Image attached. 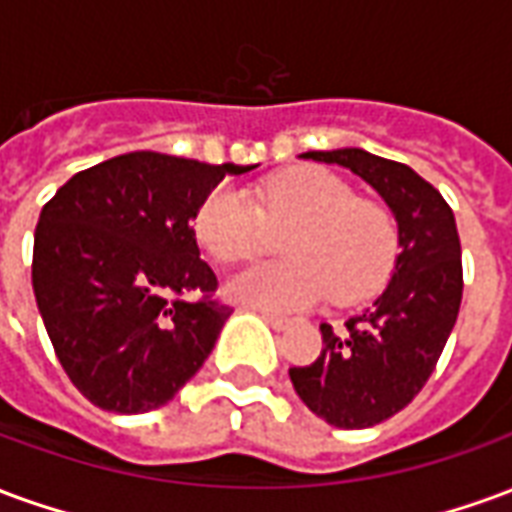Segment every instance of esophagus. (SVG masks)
Returning a JSON list of instances; mask_svg holds the SVG:
<instances>
[{"mask_svg":"<svg viewBox=\"0 0 512 512\" xmlns=\"http://www.w3.org/2000/svg\"><path fill=\"white\" fill-rule=\"evenodd\" d=\"M263 315V321L271 326V329H277V332H282V329H288L290 321L288 318H282V315H274V312H260Z\"/></svg>","mask_w":512,"mask_h":512,"instance_id":"1","label":"esophagus"}]
</instances>
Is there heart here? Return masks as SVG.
Masks as SVG:
<instances>
[{
  "label": "heart",
  "instance_id": "heart-1",
  "mask_svg": "<svg viewBox=\"0 0 512 512\" xmlns=\"http://www.w3.org/2000/svg\"><path fill=\"white\" fill-rule=\"evenodd\" d=\"M194 233L219 263L263 255L282 235L285 260L257 263L227 279V296L246 307L290 312L332 290L340 304L373 293L397 255L392 211L326 169H293L260 191V208L233 186L202 200Z\"/></svg>",
  "mask_w": 512,
  "mask_h": 512
}]
</instances>
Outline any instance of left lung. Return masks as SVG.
<instances>
[{
    "mask_svg": "<svg viewBox=\"0 0 512 512\" xmlns=\"http://www.w3.org/2000/svg\"><path fill=\"white\" fill-rule=\"evenodd\" d=\"M301 158L351 169L395 213L400 255L384 293L348 318L343 332L321 323V356L290 367L293 389L312 414L334 428H373L417 397L447 345L463 296L461 238L450 205L406 164L362 147Z\"/></svg>",
    "mask_w": 512,
    "mask_h": 512,
    "instance_id": "left-lung-1",
    "label": "left lung"
}]
</instances>
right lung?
<instances>
[{"label":"right lung","mask_w":512,"mask_h":512,"mask_svg":"<svg viewBox=\"0 0 512 512\" xmlns=\"http://www.w3.org/2000/svg\"><path fill=\"white\" fill-rule=\"evenodd\" d=\"M249 169L136 150L76 172L43 205L35 301L62 370L90 403L153 411L208 359L233 310L213 299L216 274L191 224L224 175Z\"/></svg>","instance_id":"1"}]
</instances>
